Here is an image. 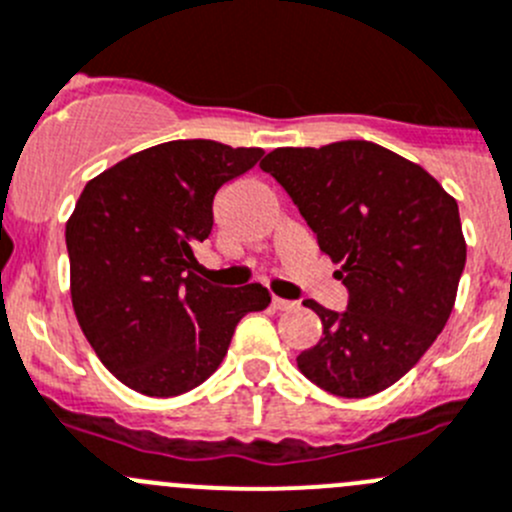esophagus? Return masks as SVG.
Here are the masks:
<instances>
[{"label":"esophagus","instance_id":"esophagus-1","mask_svg":"<svg viewBox=\"0 0 512 512\" xmlns=\"http://www.w3.org/2000/svg\"><path fill=\"white\" fill-rule=\"evenodd\" d=\"M271 304H274V309L286 311V309H294L296 301H289V299H281V296H274V301H271Z\"/></svg>","mask_w":512,"mask_h":512}]
</instances>
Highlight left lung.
<instances>
[{
  "label": "left lung",
  "instance_id": "left-lung-1",
  "mask_svg": "<svg viewBox=\"0 0 512 512\" xmlns=\"http://www.w3.org/2000/svg\"><path fill=\"white\" fill-rule=\"evenodd\" d=\"M342 269L344 311L319 314V344L296 357L337 397H372L405 377L445 329L465 269L457 201L402 155L369 140L276 148L261 160Z\"/></svg>",
  "mask_w": 512,
  "mask_h": 512
}]
</instances>
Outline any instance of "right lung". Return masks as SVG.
<instances>
[{"label": "right lung", "mask_w": 512, "mask_h": 512, "mask_svg": "<svg viewBox=\"0 0 512 512\" xmlns=\"http://www.w3.org/2000/svg\"><path fill=\"white\" fill-rule=\"evenodd\" d=\"M261 148L170 140L92 178L65 228L70 291L90 347L148 397H175L223 362L236 324L269 289H223L196 274L193 246L213 228V198L259 163Z\"/></svg>", "instance_id": "1"}]
</instances>
